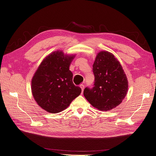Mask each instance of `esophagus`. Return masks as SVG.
Here are the masks:
<instances>
[{"label": "esophagus", "mask_w": 156, "mask_h": 156, "mask_svg": "<svg viewBox=\"0 0 156 156\" xmlns=\"http://www.w3.org/2000/svg\"><path fill=\"white\" fill-rule=\"evenodd\" d=\"M80 88L82 89V91L83 92V90H84V85L83 84H81V85H80Z\"/></svg>", "instance_id": "obj_1"}]
</instances>
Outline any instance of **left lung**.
Returning a JSON list of instances; mask_svg holds the SVG:
<instances>
[{
    "label": "left lung",
    "mask_w": 156,
    "mask_h": 156,
    "mask_svg": "<svg viewBox=\"0 0 156 156\" xmlns=\"http://www.w3.org/2000/svg\"><path fill=\"white\" fill-rule=\"evenodd\" d=\"M93 72L94 87L85 88L84 97L98 110L107 111L116 107L128 91L127 78L119 61L112 53L101 51L96 56Z\"/></svg>",
    "instance_id": "1"
}]
</instances>
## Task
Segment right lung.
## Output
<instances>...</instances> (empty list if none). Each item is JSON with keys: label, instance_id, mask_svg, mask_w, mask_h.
Segmentation results:
<instances>
[{"label": "right lung", "instance_id": "obj_1", "mask_svg": "<svg viewBox=\"0 0 156 156\" xmlns=\"http://www.w3.org/2000/svg\"><path fill=\"white\" fill-rule=\"evenodd\" d=\"M75 55L55 51L45 57L31 80V91L38 106L50 113L66 109L82 89L74 86L69 66Z\"/></svg>", "mask_w": 156, "mask_h": 156}]
</instances>
